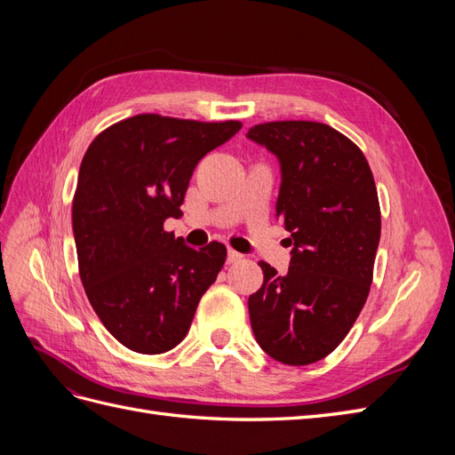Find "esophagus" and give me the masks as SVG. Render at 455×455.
<instances>
[{"label": "esophagus", "mask_w": 455, "mask_h": 455, "mask_svg": "<svg viewBox=\"0 0 455 455\" xmlns=\"http://www.w3.org/2000/svg\"><path fill=\"white\" fill-rule=\"evenodd\" d=\"M241 254L239 252H235V251H228V258H226V261H228V264H235V261H241Z\"/></svg>", "instance_id": "esophagus-1"}]
</instances>
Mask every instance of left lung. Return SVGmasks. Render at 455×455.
<instances>
[{
  "label": "left lung",
  "instance_id": "1",
  "mask_svg": "<svg viewBox=\"0 0 455 455\" xmlns=\"http://www.w3.org/2000/svg\"><path fill=\"white\" fill-rule=\"evenodd\" d=\"M246 139L279 161L275 216L292 244L286 275L259 261L252 332L271 359L311 364L339 346L368 298L381 233L374 176L363 151L324 123H264Z\"/></svg>",
  "mask_w": 455,
  "mask_h": 455
}]
</instances>
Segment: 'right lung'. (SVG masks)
I'll return each mask as SVG.
<instances>
[{
	"instance_id": "add662e5",
	"label": "right lung",
	"mask_w": 455,
	"mask_h": 455,
	"mask_svg": "<svg viewBox=\"0 0 455 455\" xmlns=\"http://www.w3.org/2000/svg\"><path fill=\"white\" fill-rule=\"evenodd\" d=\"M239 131V121L142 114L100 132L81 161L72 204L81 283L108 332L136 353L176 347L224 266L222 243L191 249L163 224L180 214L197 163Z\"/></svg>"
}]
</instances>
